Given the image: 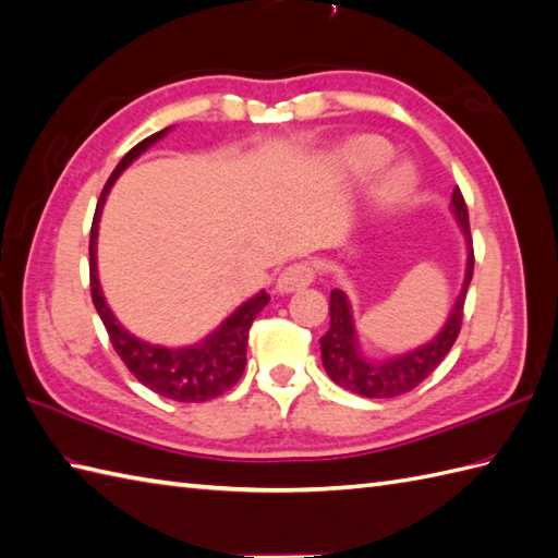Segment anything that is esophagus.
<instances>
[{"label":"esophagus","mask_w":558,"mask_h":558,"mask_svg":"<svg viewBox=\"0 0 558 558\" xmlns=\"http://www.w3.org/2000/svg\"><path fill=\"white\" fill-rule=\"evenodd\" d=\"M312 280H314V268L310 264H292L280 270V276L276 280V290L280 294H288V292L306 288Z\"/></svg>","instance_id":"obj_1"}]
</instances>
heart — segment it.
<instances>
[{"mask_svg":"<svg viewBox=\"0 0 558 558\" xmlns=\"http://www.w3.org/2000/svg\"><path fill=\"white\" fill-rule=\"evenodd\" d=\"M390 158V148L386 141L376 138V136H357L350 138L348 144H342L333 153V165L342 174H352V177H362L369 174L374 170L381 168V165ZM412 186V172L402 165H396L381 177L372 189V196L378 204H388V201L398 198L400 194H405Z\"/></svg>","mask_w":558,"mask_h":558,"instance_id":"heart-1","label":"heart"}]
</instances>
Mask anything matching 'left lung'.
I'll return each instance as SVG.
<instances>
[{
	"label": "left lung",
	"instance_id": "left-lung-1",
	"mask_svg": "<svg viewBox=\"0 0 558 558\" xmlns=\"http://www.w3.org/2000/svg\"><path fill=\"white\" fill-rule=\"evenodd\" d=\"M450 213H453L456 222L460 225V232L465 236L468 260H465V278H462V288L458 300L450 310L446 324L441 330L426 340L424 345L412 348L402 354H390V357H369L360 348L357 328H354L352 318V304L348 294L342 290H330V326L326 336L322 338V362L326 374L333 381L352 390V393L364 398H396L408 393L414 386H420L426 376H429L446 354L453 348V342L460 333L462 322V304H465L468 286L472 280V268H475V254H472V240H470V222H468V206L462 198L460 189H453V198H450Z\"/></svg>",
	"mask_w": 558,
	"mask_h": 558
}]
</instances>
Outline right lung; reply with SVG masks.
I'll return each instance as SVG.
<instances>
[{
  "label": "right lung",
  "instance_id": "obj_1",
  "mask_svg": "<svg viewBox=\"0 0 558 558\" xmlns=\"http://www.w3.org/2000/svg\"><path fill=\"white\" fill-rule=\"evenodd\" d=\"M170 129L172 126L162 129V132L144 138L138 146L129 150L102 189L90 228V294L105 328H108V336L117 354H120L122 362L129 366V372H132L141 384L148 386L153 393L177 402H204L222 396L225 390H230L240 381L246 366L248 328H252L254 318L270 300L266 290H260L254 298L242 302L216 330H210L206 338H201L194 345L165 348L153 345V342L129 333L120 324V318L112 314L98 278V225L105 198H108L110 189L120 180V174L129 165H132L141 153H146L153 144H158Z\"/></svg>",
  "mask_w": 558,
  "mask_h": 558
}]
</instances>
